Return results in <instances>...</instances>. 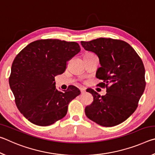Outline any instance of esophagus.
Here are the masks:
<instances>
[{"label": "esophagus", "instance_id": "34e87169", "mask_svg": "<svg viewBox=\"0 0 155 155\" xmlns=\"http://www.w3.org/2000/svg\"><path fill=\"white\" fill-rule=\"evenodd\" d=\"M80 91H81V94H84L85 92V88H81L80 89Z\"/></svg>", "mask_w": 155, "mask_h": 155}]
</instances>
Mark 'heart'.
<instances>
[{
	"mask_svg": "<svg viewBox=\"0 0 155 155\" xmlns=\"http://www.w3.org/2000/svg\"><path fill=\"white\" fill-rule=\"evenodd\" d=\"M94 54L92 53H91V52H87V53H85L84 54V57H91V56H93Z\"/></svg>",
	"mask_w": 155,
	"mask_h": 155,
	"instance_id": "obj_1",
	"label": "heart"
}]
</instances>
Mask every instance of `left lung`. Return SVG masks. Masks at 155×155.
I'll return each mask as SVG.
<instances>
[{
	"mask_svg": "<svg viewBox=\"0 0 155 155\" xmlns=\"http://www.w3.org/2000/svg\"><path fill=\"white\" fill-rule=\"evenodd\" d=\"M81 44L98 57L101 66L96 77L103 82L97 85L107 89V94L102 96L87 89L94 101L85 107V115L103 127L119 124L134 113L145 90L142 60L130 44L122 40L101 38Z\"/></svg>",
	"mask_w": 155,
	"mask_h": 155,
	"instance_id": "8db88e82",
	"label": "left lung"
}]
</instances>
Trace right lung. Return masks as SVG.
I'll use <instances>...</instances> for the list:
<instances>
[{"instance_id":"add662e5","label":"right lung","mask_w":155,"mask_h":155,"mask_svg":"<svg viewBox=\"0 0 155 155\" xmlns=\"http://www.w3.org/2000/svg\"><path fill=\"white\" fill-rule=\"evenodd\" d=\"M81 51L78 44L57 39L37 40L23 48L13 61L9 78L18 110L31 123L46 127L62 119L68 104L81 94L70 85L60 91L54 77Z\"/></svg>"}]
</instances>
